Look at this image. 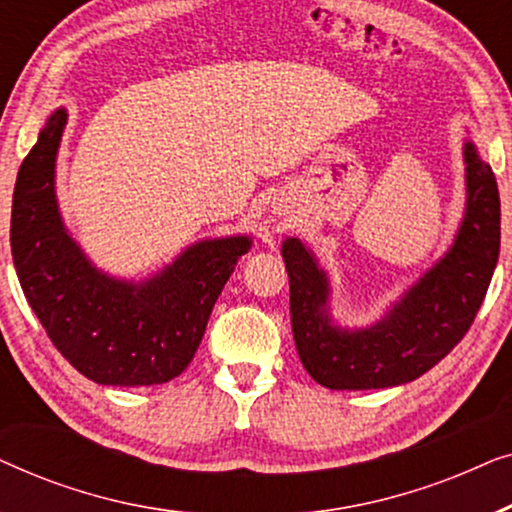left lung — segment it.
Wrapping results in <instances>:
<instances>
[{
  "label": "left lung",
  "mask_w": 512,
  "mask_h": 512,
  "mask_svg": "<svg viewBox=\"0 0 512 512\" xmlns=\"http://www.w3.org/2000/svg\"><path fill=\"white\" fill-rule=\"evenodd\" d=\"M466 216L454 247L387 317L366 331H340L326 314L328 284L300 240L282 256L291 284V326L300 361L326 389H384L412 382L445 359L487 296L501 247V200L492 167L468 142Z\"/></svg>",
  "instance_id": "obj_1"
}]
</instances>
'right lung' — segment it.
I'll list each match as a JSON object with an SVG mask.
<instances>
[{
    "label": "right lung",
    "mask_w": 512,
    "mask_h": 512,
    "mask_svg": "<svg viewBox=\"0 0 512 512\" xmlns=\"http://www.w3.org/2000/svg\"><path fill=\"white\" fill-rule=\"evenodd\" d=\"M67 114L58 109L18 170L11 254L27 303L55 349L88 380L163 384L186 370L249 237L200 242L142 286L97 272L62 228L53 174Z\"/></svg>",
    "instance_id": "obj_1"
}]
</instances>
